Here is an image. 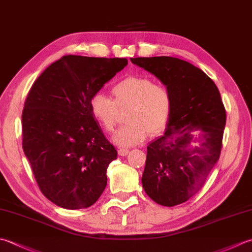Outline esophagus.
Returning <instances> with one entry per match:
<instances>
[{"label":"esophagus","instance_id":"34e87169","mask_svg":"<svg viewBox=\"0 0 252 252\" xmlns=\"http://www.w3.org/2000/svg\"><path fill=\"white\" fill-rule=\"evenodd\" d=\"M127 153H129V150L125 149V147H121V149L118 150V154H119L120 156H126V155H127Z\"/></svg>","mask_w":252,"mask_h":252}]
</instances>
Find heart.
Masks as SVG:
<instances>
[{"label": "heart", "mask_w": 252, "mask_h": 252, "mask_svg": "<svg viewBox=\"0 0 252 252\" xmlns=\"http://www.w3.org/2000/svg\"><path fill=\"white\" fill-rule=\"evenodd\" d=\"M110 97L97 93L91 98L93 117L107 132L115 130L121 110L129 108L126 125L113 136L120 146H134L147 133L157 134L166 126L172 109V97L166 86L157 85L150 77L129 76L112 87Z\"/></svg>", "instance_id": "1"}]
</instances>
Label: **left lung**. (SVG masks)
Returning <instances> with one entry per match:
<instances>
[{
  "mask_svg": "<svg viewBox=\"0 0 252 252\" xmlns=\"http://www.w3.org/2000/svg\"><path fill=\"white\" fill-rule=\"evenodd\" d=\"M130 60L158 78L172 97L164 135L147 146L143 188L160 205L181 204L202 188L220 158L226 123L220 94L203 71L178 58Z\"/></svg>",
  "mask_w": 252,
  "mask_h": 252,
  "instance_id": "8db88e82",
  "label": "left lung"
}]
</instances>
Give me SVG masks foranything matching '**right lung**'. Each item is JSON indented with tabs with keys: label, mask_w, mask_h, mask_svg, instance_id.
<instances>
[{
	"label": "right lung",
	"mask_w": 252,
	"mask_h": 252,
	"mask_svg": "<svg viewBox=\"0 0 252 252\" xmlns=\"http://www.w3.org/2000/svg\"><path fill=\"white\" fill-rule=\"evenodd\" d=\"M126 64L125 58L64 56L28 93L23 150L39 189L58 206L90 208L106 188L107 168L118 153L93 117L90 101Z\"/></svg>",
	"instance_id": "right-lung-1"
}]
</instances>
